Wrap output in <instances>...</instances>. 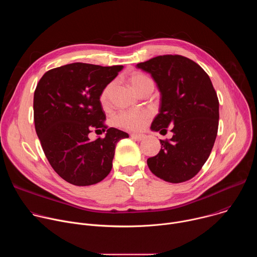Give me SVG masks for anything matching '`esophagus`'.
Here are the masks:
<instances>
[{"instance_id":"esophagus-1","label":"esophagus","mask_w":257,"mask_h":257,"mask_svg":"<svg viewBox=\"0 0 257 257\" xmlns=\"http://www.w3.org/2000/svg\"><path fill=\"white\" fill-rule=\"evenodd\" d=\"M131 137H132L134 140L141 141L145 136H144L143 134H136V133H133V134H131Z\"/></svg>"}]
</instances>
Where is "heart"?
I'll list each match as a JSON object with an SVG mask.
<instances>
[{"mask_svg": "<svg viewBox=\"0 0 257 257\" xmlns=\"http://www.w3.org/2000/svg\"><path fill=\"white\" fill-rule=\"evenodd\" d=\"M126 79L129 85L131 86V88L139 95L143 94L146 90L154 88L155 86L154 81L148 75L139 71L131 72L130 74L127 75ZM113 87H114V83L109 82L100 91L98 99L102 107H106L108 105L109 96H111ZM151 117H152V114L149 111L122 112L114 118V124L115 126L121 129L137 131L142 129L145 126V124L150 121Z\"/></svg>", "mask_w": 257, "mask_h": 257, "instance_id": "heart-1", "label": "heart"}]
</instances>
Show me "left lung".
<instances>
[{"label":"left lung","instance_id":"obj_1","mask_svg":"<svg viewBox=\"0 0 257 257\" xmlns=\"http://www.w3.org/2000/svg\"><path fill=\"white\" fill-rule=\"evenodd\" d=\"M149 72L161 91L155 131L172 127L173 137L161 140L160 153L148 159L160 179L181 183L193 178L207 161L217 134L218 98L207 73L180 55H163L137 64Z\"/></svg>","mask_w":257,"mask_h":257}]
</instances>
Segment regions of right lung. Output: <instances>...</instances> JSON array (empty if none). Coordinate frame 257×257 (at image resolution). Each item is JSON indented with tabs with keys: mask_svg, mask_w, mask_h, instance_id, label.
Here are the masks:
<instances>
[{
	"mask_svg": "<svg viewBox=\"0 0 257 257\" xmlns=\"http://www.w3.org/2000/svg\"><path fill=\"white\" fill-rule=\"evenodd\" d=\"M123 68L72 63L46 72L33 97L35 131L55 172L70 184L93 185L112 170L119 140L129 135L104 124L99 93ZM92 131H107L90 141Z\"/></svg>",
	"mask_w": 257,
	"mask_h": 257,
	"instance_id": "add662e5",
	"label": "right lung"
}]
</instances>
